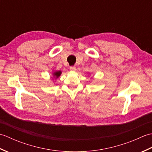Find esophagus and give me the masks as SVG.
I'll return each instance as SVG.
<instances>
[{"mask_svg":"<svg viewBox=\"0 0 152 152\" xmlns=\"http://www.w3.org/2000/svg\"><path fill=\"white\" fill-rule=\"evenodd\" d=\"M70 70L71 71H76V67L75 66H70Z\"/></svg>","mask_w":152,"mask_h":152,"instance_id":"1","label":"esophagus"}]
</instances>
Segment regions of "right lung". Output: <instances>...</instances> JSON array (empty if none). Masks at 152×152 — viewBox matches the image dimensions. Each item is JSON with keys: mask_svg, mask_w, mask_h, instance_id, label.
<instances>
[{"mask_svg": "<svg viewBox=\"0 0 152 152\" xmlns=\"http://www.w3.org/2000/svg\"><path fill=\"white\" fill-rule=\"evenodd\" d=\"M62 73L61 72V71H56V72H54L53 73V77L55 78H59V76H60V75H61V74Z\"/></svg>", "mask_w": 152, "mask_h": 152, "instance_id": "add662e5", "label": "right lung"}]
</instances>
